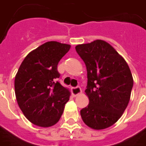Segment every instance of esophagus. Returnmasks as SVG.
Here are the masks:
<instances>
[{
    "instance_id": "34e87169",
    "label": "esophagus",
    "mask_w": 146,
    "mask_h": 146,
    "mask_svg": "<svg viewBox=\"0 0 146 146\" xmlns=\"http://www.w3.org/2000/svg\"><path fill=\"white\" fill-rule=\"evenodd\" d=\"M80 93H81V88L80 87L72 88V94L74 96H78Z\"/></svg>"
}]
</instances>
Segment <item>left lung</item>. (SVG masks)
<instances>
[{"label": "left lung", "instance_id": "8db88e82", "mask_svg": "<svg viewBox=\"0 0 146 146\" xmlns=\"http://www.w3.org/2000/svg\"><path fill=\"white\" fill-rule=\"evenodd\" d=\"M76 52L85 63L89 99L80 110L84 123L94 130L110 127L120 119L129 104L133 80L122 56L104 40L77 45Z\"/></svg>", "mask_w": 146, "mask_h": 146}]
</instances>
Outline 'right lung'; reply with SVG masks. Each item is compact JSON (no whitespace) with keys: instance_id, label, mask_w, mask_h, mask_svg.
Listing matches in <instances>:
<instances>
[{"instance_id":"right-lung-1","label":"right lung","mask_w":146,"mask_h":146,"mask_svg":"<svg viewBox=\"0 0 146 146\" xmlns=\"http://www.w3.org/2000/svg\"><path fill=\"white\" fill-rule=\"evenodd\" d=\"M70 45L50 41L30 52L15 77L18 105L31 123L49 127L58 123L70 92L57 81L58 64L70 50Z\"/></svg>"}]
</instances>
